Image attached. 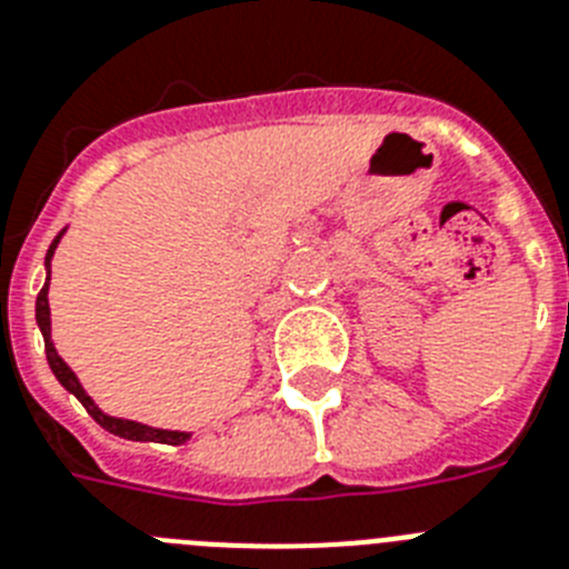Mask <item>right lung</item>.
I'll return each mask as SVG.
<instances>
[{
  "instance_id": "right-lung-1",
  "label": "right lung",
  "mask_w": 569,
  "mask_h": 569,
  "mask_svg": "<svg viewBox=\"0 0 569 569\" xmlns=\"http://www.w3.org/2000/svg\"><path fill=\"white\" fill-rule=\"evenodd\" d=\"M60 237H63V231L57 233L54 242H51L49 254H46V266L51 262V257H54V248L57 242H60ZM37 323H40L42 329V338H46V356H49V365H51V373L57 376V381L63 385L69 393L78 396V402L83 405L86 413L94 419V422L100 425V428H107L109 433H114V437H123V439H136V442H167V446H181V442H188L190 433L184 431H161V428H150V425H141V422H130V419H114V417H107L103 410L98 408V405L86 396V390L80 388L78 376L71 373L69 365H66L63 358L57 356L54 343H51V318H49V280H46V286L40 289V295H37Z\"/></svg>"
}]
</instances>
